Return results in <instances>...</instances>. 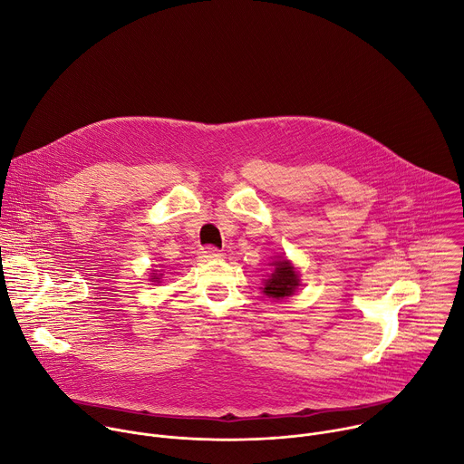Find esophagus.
<instances>
[{"label": "esophagus", "mask_w": 464, "mask_h": 464, "mask_svg": "<svg viewBox=\"0 0 464 464\" xmlns=\"http://www.w3.org/2000/svg\"><path fill=\"white\" fill-rule=\"evenodd\" d=\"M199 254H201V257H203V259H218V257H221V256H223V254H221V250H219V248H216V246H212V245L203 246V248L199 250Z\"/></svg>", "instance_id": "obj_1"}]
</instances>
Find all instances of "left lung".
I'll return each mask as SVG.
<instances>
[{"instance_id": "obj_1", "label": "left lung", "mask_w": 464, "mask_h": 464, "mask_svg": "<svg viewBox=\"0 0 464 464\" xmlns=\"http://www.w3.org/2000/svg\"><path fill=\"white\" fill-rule=\"evenodd\" d=\"M274 266H276L274 274L265 282L263 293L270 298H276V300L291 296L296 291V287L300 285V280H298V274H296L295 266L287 259L276 261Z\"/></svg>"}]
</instances>
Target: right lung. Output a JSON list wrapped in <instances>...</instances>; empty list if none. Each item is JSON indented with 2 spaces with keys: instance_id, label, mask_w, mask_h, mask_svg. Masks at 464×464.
<instances>
[{
  "instance_id": "add662e5",
  "label": "right lung",
  "mask_w": 464,
  "mask_h": 464,
  "mask_svg": "<svg viewBox=\"0 0 464 464\" xmlns=\"http://www.w3.org/2000/svg\"><path fill=\"white\" fill-rule=\"evenodd\" d=\"M151 280H153V282H157V280H159V277H157V276H153V277H151Z\"/></svg>"
}]
</instances>
